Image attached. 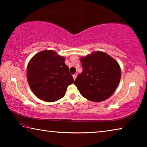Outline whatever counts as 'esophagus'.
<instances>
[{
	"label": "esophagus",
	"instance_id": "esophagus-1",
	"mask_svg": "<svg viewBox=\"0 0 147 147\" xmlns=\"http://www.w3.org/2000/svg\"><path fill=\"white\" fill-rule=\"evenodd\" d=\"M76 76H77L76 73V74H73V79H74V80H75V79H76Z\"/></svg>",
	"mask_w": 147,
	"mask_h": 147
}]
</instances>
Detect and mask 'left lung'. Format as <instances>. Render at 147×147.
Masks as SVG:
<instances>
[{"mask_svg":"<svg viewBox=\"0 0 147 147\" xmlns=\"http://www.w3.org/2000/svg\"><path fill=\"white\" fill-rule=\"evenodd\" d=\"M83 71L74 82L84 97L93 102L108 98L117 87L121 69L115 59L102 52L81 58Z\"/></svg>","mask_w":147,"mask_h":147,"instance_id":"obj_1","label":"left lung"}]
</instances>
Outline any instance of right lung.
Masks as SVG:
<instances>
[{"instance_id": "1", "label": "right lung", "mask_w": 147, "mask_h": 147, "mask_svg": "<svg viewBox=\"0 0 147 147\" xmlns=\"http://www.w3.org/2000/svg\"><path fill=\"white\" fill-rule=\"evenodd\" d=\"M26 73L32 91L39 99L46 102L61 98L67 87L74 82L63 57L48 50L40 52L31 59Z\"/></svg>"}]
</instances>
